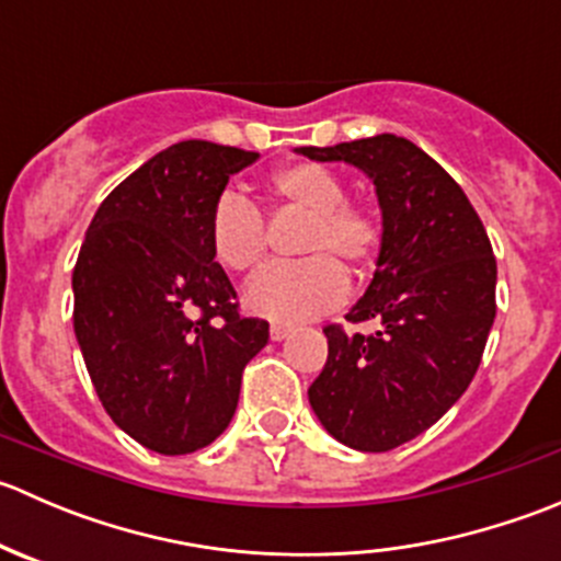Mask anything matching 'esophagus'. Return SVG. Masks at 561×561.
I'll return each instance as SVG.
<instances>
[{
	"mask_svg": "<svg viewBox=\"0 0 561 561\" xmlns=\"http://www.w3.org/2000/svg\"><path fill=\"white\" fill-rule=\"evenodd\" d=\"M271 339H274V342H282V339H287L290 336V328L287 325H271Z\"/></svg>",
	"mask_w": 561,
	"mask_h": 561,
	"instance_id": "34e87169",
	"label": "esophagus"
}]
</instances>
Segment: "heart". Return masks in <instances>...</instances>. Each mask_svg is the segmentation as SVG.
<instances>
[{"label":"heart","instance_id":"heart-1","mask_svg":"<svg viewBox=\"0 0 561 561\" xmlns=\"http://www.w3.org/2000/svg\"><path fill=\"white\" fill-rule=\"evenodd\" d=\"M271 203L307 214L298 263H274L249 282L244 304L252 314L274 322H304L336 309L347 298V276H360L375 265L386 241L380 214L364 203L347 201L339 175L314 162H296L276 171L265 184ZM208 244L222 268L249 274L268 249L265 217L252 201L225 192L208 217Z\"/></svg>","mask_w":561,"mask_h":561}]
</instances>
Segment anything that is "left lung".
Segmentation results:
<instances>
[{"mask_svg": "<svg viewBox=\"0 0 561 561\" xmlns=\"http://www.w3.org/2000/svg\"><path fill=\"white\" fill-rule=\"evenodd\" d=\"M317 162H350L377 186L386 241L375 279L347 312L375 333L325 325L328 360L309 404L347 448L386 454L461 399L496 317V257L461 186L396 135L301 146Z\"/></svg>", "mask_w": 561, "mask_h": 561, "instance_id": "obj_1", "label": "left lung"}]
</instances>
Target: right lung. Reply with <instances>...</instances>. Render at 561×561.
Wrapping results in <instances>:
<instances>
[{"mask_svg":"<svg viewBox=\"0 0 561 561\" xmlns=\"http://www.w3.org/2000/svg\"><path fill=\"white\" fill-rule=\"evenodd\" d=\"M254 151L181 140L100 203L72 271V325L105 412L162 456L211 445L268 322L244 317L208 217Z\"/></svg>","mask_w":561,"mask_h":561,"instance_id":"add662e5","label":"right lung"}]
</instances>
